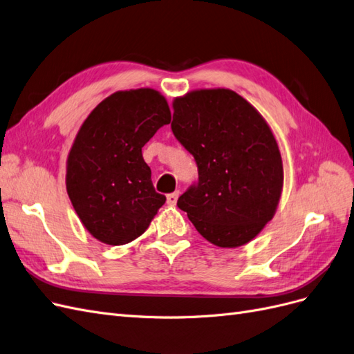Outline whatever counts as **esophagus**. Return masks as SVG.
I'll return each mask as SVG.
<instances>
[{
    "mask_svg": "<svg viewBox=\"0 0 354 354\" xmlns=\"http://www.w3.org/2000/svg\"><path fill=\"white\" fill-rule=\"evenodd\" d=\"M178 196H180V192H174V194H169V195H167V202H168V205H176Z\"/></svg>",
    "mask_w": 354,
    "mask_h": 354,
    "instance_id": "34e87169",
    "label": "esophagus"
}]
</instances>
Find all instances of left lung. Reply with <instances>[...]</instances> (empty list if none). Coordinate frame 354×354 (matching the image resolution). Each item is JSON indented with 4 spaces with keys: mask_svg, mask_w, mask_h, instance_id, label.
<instances>
[{
    "mask_svg": "<svg viewBox=\"0 0 354 354\" xmlns=\"http://www.w3.org/2000/svg\"><path fill=\"white\" fill-rule=\"evenodd\" d=\"M173 108L171 130L194 155L199 176L178 208L208 242L221 248L248 243L273 218L283 185L270 127L227 88L190 91Z\"/></svg>",
    "mask_w": 354,
    "mask_h": 354,
    "instance_id": "8db88e82",
    "label": "left lung"
}]
</instances>
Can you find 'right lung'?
I'll use <instances>...</instances> for the list:
<instances>
[{"label":"right lung","mask_w":354,"mask_h":354,"mask_svg":"<svg viewBox=\"0 0 354 354\" xmlns=\"http://www.w3.org/2000/svg\"><path fill=\"white\" fill-rule=\"evenodd\" d=\"M169 121L164 95L137 88L111 94L81 125L68 156L66 190L95 239L108 245L134 241L165 203L142 147Z\"/></svg>","instance_id":"add662e5"}]
</instances>
